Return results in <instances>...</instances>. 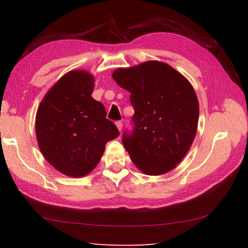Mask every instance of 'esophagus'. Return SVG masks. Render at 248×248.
Segmentation results:
<instances>
[{"label": "esophagus", "mask_w": 248, "mask_h": 248, "mask_svg": "<svg viewBox=\"0 0 248 248\" xmlns=\"http://www.w3.org/2000/svg\"><path fill=\"white\" fill-rule=\"evenodd\" d=\"M116 127L118 128L119 131H121V129H123V123H121V121H117V123H116Z\"/></svg>", "instance_id": "34e87169"}]
</instances>
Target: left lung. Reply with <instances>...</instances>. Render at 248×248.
Returning <instances> with one entry per match:
<instances>
[{"mask_svg":"<svg viewBox=\"0 0 248 248\" xmlns=\"http://www.w3.org/2000/svg\"><path fill=\"white\" fill-rule=\"evenodd\" d=\"M127 90L134 108V131L123 143L137 168L148 175L174 169L190 150L199 124L196 93L170 65L147 61L111 75Z\"/></svg>","mask_w":248,"mask_h":248,"instance_id":"obj_1","label":"left lung"}]
</instances>
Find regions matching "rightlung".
I'll list each match as a JSON object with an SVG mask.
<instances>
[{"label": "right lung", "instance_id": "1", "mask_svg": "<svg viewBox=\"0 0 248 248\" xmlns=\"http://www.w3.org/2000/svg\"><path fill=\"white\" fill-rule=\"evenodd\" d=\"M94 76L87 70L65 74L44 95L35 115V136L40 151L61 173L73 178L96 167L106 143L119 136L106 119L101 102L91 96Z\"/></svg>", "mask_w": 248, "mask_h": 248}]
</instances>
